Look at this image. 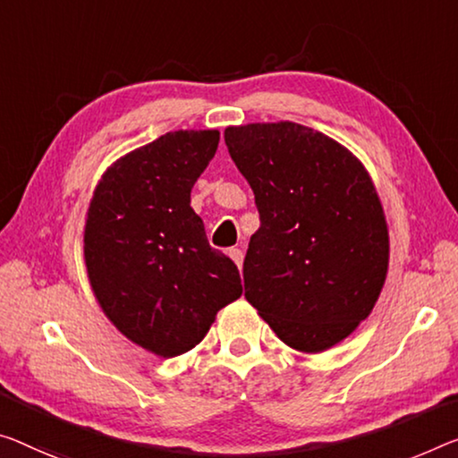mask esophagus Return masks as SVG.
<instances>
[{
  "mask_svg": "<svg viewBox=\"0 0 458 458\" xmlns=\"http://www.w3.org/2000/svg\"><path fill=\"white\" fill-rule=\"evenodd\" d=\"M229 256H231V259H233V262L237 264V268H242V264H243V250L231 248V250H229Z\"/></svg>",
  "mask_w": 458,
  "mask_h": 458,
  "instance_id": "esophagus-1",
  "label": "esophagus"
}]
</instances>
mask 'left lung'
I'll return each mask as SVG.
<instances>
[{
  "mask_svg": "<svg viewBox=\"0 0 458 458\" xmlns=\"http://www.w3.org/2000/svg\"><path fill=\"white\" fill-rule=\"evenodd\" d=\"M225 143L259 213L243 259L245 299L291 348H332L369 318L389 264L367 170L297 123L229 126Z\"/></svg>",
  "mask_w": 458,
  "mask_h": 458,
  "instance_id": "8db88e82",
  "label": "left lung"
}]
</instances>
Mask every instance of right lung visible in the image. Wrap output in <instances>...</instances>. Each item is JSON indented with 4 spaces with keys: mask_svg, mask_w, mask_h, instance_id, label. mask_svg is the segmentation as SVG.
<instances>
[{
    "mask_svg": "<svg viewBox=\"0 0 458 458\" xmlns=\"http://www.w3.org/2000/svg\"><path fill=\"white\" fill-rule=\"evenodd\" d=\"M219 131H175L118 159L91 199L83 253L91 288L121 332L174 358L242 297L233 259L210 248L190 192Z\"/></svg>",
    "mask_w": 458,
    "mask_h": 458,
    "instance_id": "add662e5",
    "label": "right lung"
}]
</instances>
